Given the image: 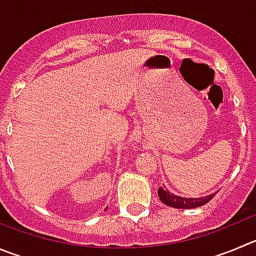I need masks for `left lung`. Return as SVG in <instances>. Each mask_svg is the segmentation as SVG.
<instances>
[{
  "label": "left lung",
  "mask_w": 256,
  "mask_h": 256,
  "mask_svg": "<svg viewBox=\"0 0 256 256\" xmlns=\"http://www.w3.org/2000/svg\"><path fill=\"white\" fill-rule=\"evenodd\" d=\"M216 193H211L208 196H204V197L200 198H186L180 197V196L173 194V193L169 192L168 190H164V188H159L158 190V196L160 198V200L164 204L169 207H173V208H196V207H200L206 204L207 202L212 200L214 197Z\"/></svg>",
  "instance_id": "obj_1"
}]
</instances>
